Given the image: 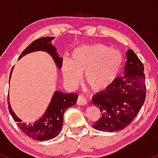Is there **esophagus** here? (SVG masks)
I'll return each mask as SVG.
<instances>
[{"mask_svg":"<svg viewBox=\"0 0 158 158\" xmlns=\"http://www.w3.org/2000/svg\"><path fill=\"white\" fill-rule=\"evenodd\" d=\"M87 104V101L84 96H79L77 100V104L78 105H86Z\"/></svg>","mask_w":158,"mask_h":158,"instance_id":"obj_1","label":"esophagus"}]
</instances>
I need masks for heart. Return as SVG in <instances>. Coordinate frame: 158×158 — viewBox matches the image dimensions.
<instances>
[{"label": "heart", "mask_w": 158, "mask_h": 158, "mask_svg": "<svg viewBox=\"0 0 158 158\" xmlns=\"http://www.w3.org/2000/svg\"><path fill=\"white\" fill-rule=\"evenodd\" d=\"M123 64V56L116 49L96 43L76 48L71 59H63L62 73L70 86H77L84 74V83L93 91L109 87L117 78Z\"/></svg>", "instance_id": "1"}]
</instances>
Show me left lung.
<instances>
[{"label": "left lung", "mask_w": 158, "mask_h": 158, "mask_svg": "<svg viewBox=\"0 0 158 158\" xmlns=\"http://www.w3.org/2000/svg\"><path fill=\"white\" fill-rule=\"evenodd\" d=\"M124 74L109 87L93 96L92 103L102 116L93 126L98 131L113 132L130 125L146 99L144 66L132 49L126 52Z\"/></svg>", "instance_id": "8db88e82"}]
</instances>
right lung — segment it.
<instances>
[{
    "label": "right lung",
    "mask_w": 158,
    "mask_h": 158,
    "mask_svg": "<svg viewBox=\"0 0 158 158\" xmlns=\"http://www.w3.org/2000/svg\"><path fill=\"white\" fill-rule=\"evenodd\" d=\"M54 36H46L35 40L31 45L23 51L19 60L31 53L35 51H45L52 56L54 63L60 69L63 63V57H60L56 52V48L51 43V41L54 40ZM13 70L12 67L10 74V78ZM78 95L77 93H65L60 90L54 92L48 107L46 109L45 113L33 123L27 124L22 122V120L16 116L12 110L10 104L8 96V108L14 121L17 122L18 126L20 127L22 131L31 139L38 141L49 140L58 135L63 127V114L65 110L69 107L75 105Z\"/></svg>",
    "instance_id": "add662e5"
}]
</instances>
